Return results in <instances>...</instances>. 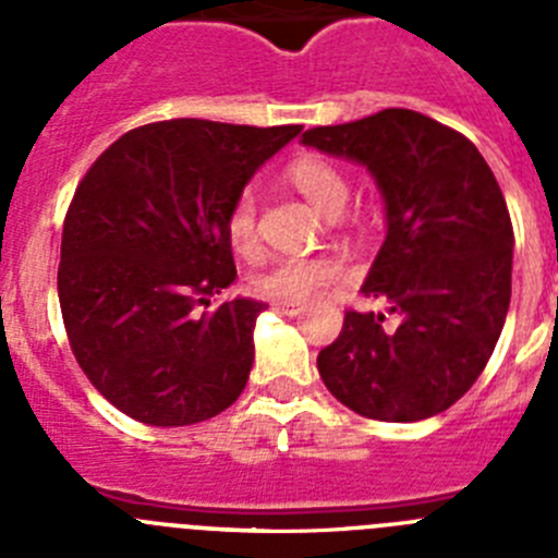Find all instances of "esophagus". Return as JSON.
<instances>
[{"instance_id": "esophagus-1", "label": "esophagus", "mask_w": 558, "mask_h": 558, "mask_svg": "<svg viewBox=\"0 0 558 558\" xmlns=\"http://www.w3.org/2000/svg\"><path fill=\"white\" fill-rule=\"evenodd\" d=\"M274 310H279L282 315H299V313H304V304L302 302H274Z\"/></svg>"}]
</instances>
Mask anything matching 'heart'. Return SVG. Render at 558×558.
Wrapping results in <instances>:
<instances>
[{"label":"heart","instance_id":"b5f03b06","mask_svg":"<svg viewBox=\"0 0 558 558\" xmlns=\"http://www.w3.org/2000/svg\"><path fill=\"white\" fill-rule=\"evenodd\" d=\"M288 179L304 198L324 215H338L349 198V181L340 167L322 156H302L288 167ZM226 236L236 254H251L256 248V198L243 190L231 204L226 218ZM343 268L329 256H282L251 276L254 293L279 299V302H310L338 282Z\"/></svg>","mask_w":558,"mask_h":558}]
</instances>
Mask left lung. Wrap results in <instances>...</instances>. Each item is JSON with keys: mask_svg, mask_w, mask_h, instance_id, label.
Returning <instances> with one entry per match:
<instances>
[{"mask_svg": "<svg viewBox=\"0 0 558 558\" xmlns=\"http://www.w3.org/2000/svg\"><path fill=\"white\" fill-rule=\"evenodd\" d=\"M302 145L366 167L386 204V243L360 288L386 313L349 310L318 354L324 386L379 422L447 411L509 313L514 231L495 172L466 136L408 108L310 128Z\"/></svg>", "mask_w": 558, "mask_h": 558, "instance_id": "1", "label": "left lung"}]
</instances>
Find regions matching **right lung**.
Wrapping results in <instances>:
<instances>
[{"instance_id": "1", "label": "right lung", "mask_w": 558, "mask_h": 558, "mask_svg": "<svg viewBox=\"0 0 558 558\" xmlns=\"http://www.w3.org/2000/svg\"><path fill=\"white\" fill-rule=\"evenodd\" d=\"M302 125L167 120L92 165L63 220L58 299L92 386L136 422L184 427L243 393L265 304L211 293L236 279L226 218Z\"/></svg>"}]
</instances>
